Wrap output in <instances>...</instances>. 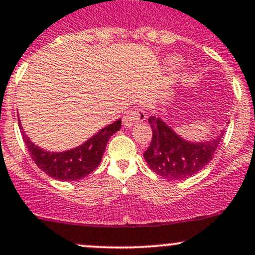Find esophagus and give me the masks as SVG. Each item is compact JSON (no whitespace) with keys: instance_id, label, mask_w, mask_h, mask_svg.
I'll list each match as a JSON object with an SVG mask.
<instances>
[{"instance_id":"esophagus-1","label":"esophagus","mask_w":255,"mask_h":255,"mask_svg":"<svg viewBox=\"0 0 255 255\" xmlns=\"http://www.w3.org/2000/svg\"><path fill=\"white\" fill-rule=\"evenodd\" d=\"M146 119L145 112L141 109H132L123 116V126L125 127H132V126L136 125V123L141 122Z\"/></svg>"}]
</instances>
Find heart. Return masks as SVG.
<instances>
[{"mask_svg":"<svg viewBox=\"0 0 255 255\" xmlns=\"http://www.w3.org/2000/svg\"><path fill=\"white\" fill-rule=\"evenodd\" d=\"M168 63H170L171 66H177V64L179 63V58L178 57H171L170 60H168Z\"/></svg>","mask_w":255,"mask_h":255,"instance_id":"obj_1","label":"heart"}]
</instances>
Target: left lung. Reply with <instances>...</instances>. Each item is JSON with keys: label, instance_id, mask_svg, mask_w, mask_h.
<instances>
[{"label": "left lung", "instance_id": "8db88e82", "mask_svg": "<svg viewBox=\"0 0 255 255\" xmlns=\"http://www.w3.org/2000/svg\"><path fill=\"white\" fill-rule=\"evenodd\" d=\"M152 138L144 159L149 167L167 179H184L194 176L213 160L225 130L209 141L191 143L176 134L159 117H149Z\"/></svg>", "mask_w": 255, "mask_h": 255}]
</instances>
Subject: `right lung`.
<instances>
[{
	"mask_svg": "<svg viewBox=\"0 0 255 255\" xmlns=\"http://www.w3.org/2000/svg\"><path fill=\"white\" fill-rule=\"evenodd\" d=\"M21 135L31 159L46 175L60 181H76L92 173L103 159L107 141L120 130L121 119L99 130L95 135L77 148L62 152H50L36 146L26 136L18 120Z\"/></svg>",
	"mask_w": 255,
	"mask_h": 255,
	"instance_id": "add662e5",
	"label": "right lung"
}]
</instances>
